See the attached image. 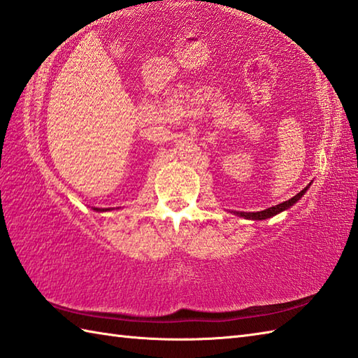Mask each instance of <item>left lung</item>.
<instances>
[{"instance_id":"1","label":"left lung","mask_w":358,"mask_h":358,"mask_svg":"<svg viewBox=\"0 0 358 358\" xmlns=\"http://www.w3.org/2000/svg\"><path fill=\"white\" fill-rule=\"evenodd\" d=\"M309 185H311V184H309ZM309 185L305 187L303 189H301V192H300L299 194L291 197V199L285 201V202H282V203H279V205H274V206H271V208H266V210H264V211H256V213H245V211H241V213H239V211H234V214H237V216H241V217H245V219H250V220H265V219H269V217L275 216V214H279V213H282V211H285V210L291 208V206H292L294 203L299 202L300 197L306 193V189L309 188Z\"/></svg>"}]
</instances>
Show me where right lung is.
<instances>
[{
    "label": "right lung",
    "instance_id": "1",
    "mask_svg": "<svg viewBox=\"0 0 358 358\" xmlns=\"http://www.w3.org/2000/svg\"><path fill=\"white\" fill-rule=\"evenodd\" d=\"M94 211H108L110 208H93Z\"/></svg>",
    "mask_w": 358,
    "mask_h": 358
}]
</instances>
